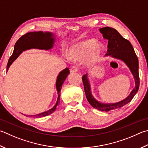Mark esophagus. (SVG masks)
<instances>
[{
	"label": "esophagus",
	"instance_id": "obj_1",
	"mask_svg": "<svg viewBox=\"0 0 148 148\" xmlns=\"http://www.w3.org/2000/svg\"><path fill=\"white\" fill-rule=\"evenodd\" d=\"M79 67L77 66H72V68L71 69V72H76L78 71Z\"/></svg>",
	"mask_w": 148,
	"mask_h": 148
}]
</instances>
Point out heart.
<instances>
[{"instance_id":"obj_1","label":"heart","mask_w":148,"mask_h":148,"mask_svg":"<svg viewBox=\"0 0 148 148\" xmlns=\"http://www.w3.org/2000/svg\"><path fill=\"white\" fill-rule=\"evenodd\" d=\"M101 49L95 40L90 39L75 45L69 50V56L74 60L88 58V62L92 64L97 60Z\"/></svg>"}]
</instances>
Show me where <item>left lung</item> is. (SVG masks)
<instances>
[{
    "label": "left lung",
    "mask_w": 148,
    "mask_h": 148,
    "mask_svg": "<svg viewBox=\"0 0 148 148\" xmlns=\"http://www.w3.org/2000/svg\"><path fill=\"white\" fill-rule=\"evenodd\" d=\"M100 31L101 34H103V38L108 41V45H107L108 50H107L106 55L111 56L112 57L120 59L124 61L132 72L136 85L134 89L131 91L130 96L125 100L116 103H101L96 101L91 95L87 75H83L82 76V81L88 101L94 108L101 111L108 112L111 110L122 108L126 104L130 103L132 100L134 96L137 92L140 85L138 60L131 42L128 40L123 38L117 30L112 28L104 27L100 28Z\"/></svg>",
    "instance_id": "1"
}]
</instances>
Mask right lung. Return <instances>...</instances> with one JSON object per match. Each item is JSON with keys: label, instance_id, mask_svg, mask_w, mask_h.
I'll use <instances>...</instances> for the list:
<instances>
[{"label": "right lung", "instance_id": "obj_1", "mask_svg": "<svg viewBox=\"0 0 148 148\" xmlns=\"http://www.w3.org/2000/svg\"><path fill=\"white\" fill-rule=\"evenodd\" d=\"M53 41H53L52 34L49 33V32H47V33H43L42 32H29V33L23 35L16 42L14 47V50H13L12 55L10 58L8 63L7 71L10 65L18 57V56L21 54V53L23 51L29 49V48H40V49L46 50L50 49L53 46ZM69 74H70L69 69L68 68H66L61 71L60 74L58 75L57 82H56V88H57L58 93V98L55 106L46 112L36 115H28V116L35 118L43 117L52 114V112L56 111V107L58 106V104H60V91L61 87H62L63 83L65 82Z\"/></svg>", "mask_w": 148, "mask_h": 148}]
</instances>
